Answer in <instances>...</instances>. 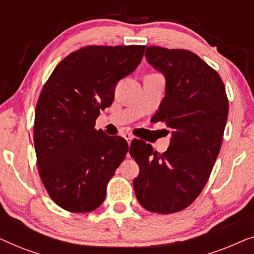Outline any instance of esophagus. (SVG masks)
Returning <instances> with one entry per match:
<instances>
[{
  "label": "esophagus",
  "mask_w": 254,
  "mask_h": 254,
  "mask_svg": "<svg viewBox=\"0 0 254 254\" xmlns=\"http://www.w3.org/2000/svg\"><path fill=\"white\" fill-rule=\"evenodd\" d=\"M123 137H125V140H126L128 143H130V142L133 141L134 135L130 134V133H128V131H125V133H123Z\"/></svg>",
  "instance_id": "esophagus-1"
}]
</instances>
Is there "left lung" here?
Here are the masks:
<instances>
[{"label":"left lung","mask_w":254,"mask_h":254,"mask_svg":"<svg viewBox=\"0 0 254 254\" xmlns=\"http://www.w3.org/2000/svg\"><path fill=\"white\" fill-rule=\"evenodd\" d=\"M148 64L165 77V97L152 120L171 129L170 145L158 155L145 142H131L140 168L133 185L145 209L172 214L189 207L208 182L221 149L229 104L220 75L196 54L151 46Z\"/></svg>","instance_id":"1"}]
</instances>
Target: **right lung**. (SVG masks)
Masks as SVG:
<instances>
[{"mask_svg": "<svg viewBox=\"0 0 254 254\" xmlns=\"http://www.w3.org/2000/svg\"><path fill=\"white\" fill-rule=\"evenodd\" d=\"M145 46H88L69 54L44 85L34 114V149L48 195L71 213H89L130 150L125 138L95 129L118 82L133 72Z\"/></svg>", "mask_w": 254, "mask_h": 254, "instance_id": "obj_1", "label": "right lung"}]
</instances>
